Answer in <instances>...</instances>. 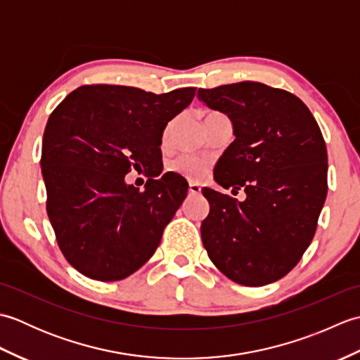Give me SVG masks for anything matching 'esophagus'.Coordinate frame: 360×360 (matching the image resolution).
Here are the masks:
<instances>
[{
    "label": "esophagus",
    "mask_w": 360,
    "mask_h": 360,
    "mask_svg": "<svg viewBox=\"0 0 360 360\" xmlns=\"http://www.w3.org/2000/svg\"><path fill=\"white\" fill-rule=\"evenodd\" d=\"M188 193H190V195H200V193H201V187H200V184H196V182H190V186H188Z\"/></svg>",
    "instance_id": "esophagus-1"
}]
</instances>
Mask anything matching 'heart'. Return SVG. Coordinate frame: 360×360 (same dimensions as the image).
I'll use <instances>...</instances> for the list:
<instances>
[{"mask_svg": "<svg viewBox=\"0 0 360 360\" xmlns=\"http://www.w3.org/2000/svg\"><path fill=\"white\" fill-rule=\"evenodd\" d=\"M170 168L174 173H179L192 179H198L204 174L205 168H207V162H205L204 159L192 156V155H182L173 160L170 164Z\"/></svg>", "mask_w": 360, "mask_h": 360, "instance_id": "b5f03b06", "label": "heart"}]
</instances>
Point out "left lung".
<instances>
[{
    "label": "left lung",
    "mask_w": 360,
    "mask_h": 360,
    "mask_svg": "<svg viewBox=\"0 0 360 360\" xmlns=\"http://www.w3.org/2000/svg\"><path fill=\"white\" fill-rule=\"evenodd\" d=\"M198 98L233 125L235 141L218 160L215 181L246 193L238 201L202 188L210 204L202 244L227 278L269 285L294 269L314 238L328 192L322 131L300 98L264 83L201 88Z\"/></svg>",
    "instance_id": "obj_1"
}]
</instances>
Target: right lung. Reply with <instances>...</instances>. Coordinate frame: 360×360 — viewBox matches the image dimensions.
<instances>
[{
    "label": "right lung",
    "mask_w": 360,
    "mask_h": 360,
    "mask_svg": "<svg viewBox=\"0 0 360 360\" xmlns=\"http://www.w3.org/2000/svg\"><path fill=\"white\" fill-rule=\"evenodd\" d=\"M193 97L195 88L83 85L52 111L40 160L46 210L60 250L85 277L127 278L156 252L188 184L168 172L141 192L125 174L141 167L160 174L164 129Z\"/></svg>",
    "instance_id": "right-lung-1"
}]
</instances>
